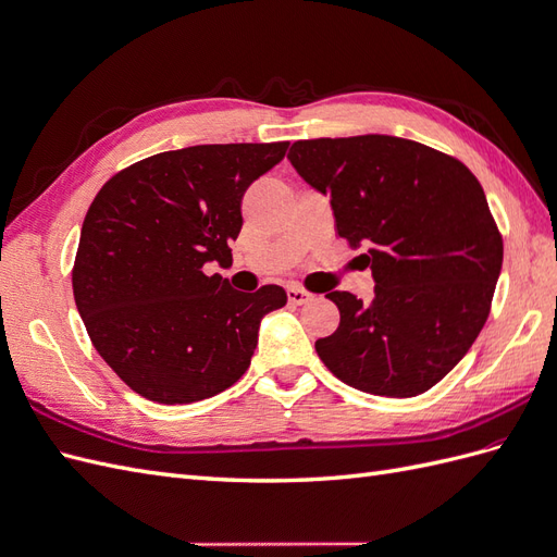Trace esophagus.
Instances as JSON below:
<instances>
[{
	"instance_id": "1",
	"label": "esophagus",
	"mask_w": 557,
	"mask_h": 557,
	"mask_svg": "<svg viewBox=\"0 0 557 557\" xmlns=\"http://www.w3.org/2000/svg\"><path fill=\"white\" fill-rule=\"evenodd\" d=\"M309 299H311V293H307L305 288H297V285H290V288H288V301H290V305L301 307V305H307Z\"/></svg>"
}]
</instances>
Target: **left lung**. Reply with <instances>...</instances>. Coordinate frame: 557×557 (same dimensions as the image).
<instances>
[{
	"instance_id": "obj_1",
	"label": "left lung",
	"mask_w": 557,
	"mask_h": 557,
	"mask_svg": "<svg viewBox=\"0 0 557 557\" xmlns=\"http://www.w3.org/2000/svg\"><path fill=\"white\" fill-rule=\"evenodd\" d=\"M290 164L330 197L339 237L372 269L374 299L334 290L318 358L383 397L430 391L476 342L502 272V237L476 176L440 150L387 134L295 141Z\"/></svg>"
}]
</instances>
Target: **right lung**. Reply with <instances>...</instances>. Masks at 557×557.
<instances>
[{
    "label": "right lung",
    "mask_w": 557,
    "mask_h": 557,
    "mask_svg": "<svg viewBox=\"0 0 557 557\" xmlns=\"http://www.w3.org/2000/svg\"><path fill=\"white\" fill-rule=\"evenodd\" d=\"M288 141L166 150L104 183L74 262L76 309L99 356L134 393L190 404L237 383L262 318L285 307L281 285L234 290L205 264H232L242 197Z\"/></svg>",
    "instance_id": "right-lung-1"
}]
</instances>
